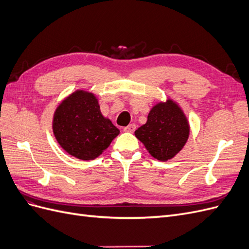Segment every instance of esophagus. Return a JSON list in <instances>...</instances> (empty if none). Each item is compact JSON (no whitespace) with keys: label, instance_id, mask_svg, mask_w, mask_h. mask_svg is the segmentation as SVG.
<instances>
[{"label":"esophagus","instance_id":"34e87169","mask_svg":"<svg viewBox=\"0 0 249 249\" xmlns=\"http://www.w3.org/2000/svg\"><path fill=\"white\" fill-rule=\"evenodd\" d=\"M135 130H136V125H135L134 124H129L127 126L124 127V132H129V133H133Z\"/></svg>","mask_w":249,"mask_h":249}]
</instances>
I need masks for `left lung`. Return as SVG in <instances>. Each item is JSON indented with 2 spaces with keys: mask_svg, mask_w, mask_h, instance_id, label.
I'll list each match as a JSON object with an SVG mask.
<instances>
[{
  "mask_svg": "<svg viewBox=\"0 0 249 249\" xmlns=\"http://www.w3.org/2000/svg\"><path fill=\"white\" fill-rule=\"evenodd\" d=\"M189 135L188 118L172 99L154 105L146 123L135 131V136L144 144L150 156L163 162L171 160L183 149Z\"/></svg>",
  "mask_w": 249,
  "mask_h": 249,
  "instance_id": "obj_1",
  "label": "left lung"
}]
</instances>
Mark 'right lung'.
Returning <instances> with one entry per match:
<instances>
[{
  "instance_id": "right-lung-1",
  "label": "right lung",
  "mask_w": 249,
  "mask_h": 249,
  "mask_svg": "<svg viewBox=\"0 0 249 249\" xmlns=\"http://www.w3.org/2000/svg\"><path fill=\"white\" fill-rule=\"evenodd\" d=\"M53 133L67 154L80 160H94L119 135L105 117L93 92L78 89L58 105L53 116Z\"/></svg>"
}]
</instances>
